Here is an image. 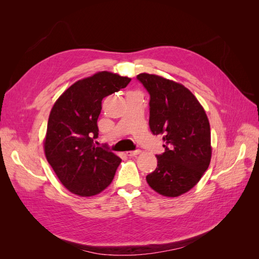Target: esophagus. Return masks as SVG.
I'll return each instance as SVG.
<instances>
[{
	"label": "esophagus",
	"instance_id": "obj_1",
	"mask_svg": "<svg viewBox=\"0 0 259 259\" xmlns=\"http://www.w3.org/2000/svg\"><path fill=\"white\" fill-rule=\"evenodd\" d=\"M140 152H142V151H140L139 149H136V150H133V151H127V152H126V154H127L128 156H135V155L139 154Z\"/></svg>",
	"mask_w": 259,
	"mask_h": 259
}]
</instances>
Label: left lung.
Here are the masks:
<instances>
[{
	"label": "left lung",
	"mask_w": 259,
	"mask_h": 259,
	"mask_svg": "<svg viewBox=\"0 0 259 259\" xmlns=\"http://www.w3.org/2000/svg\"><path fill=\"white\" fill-rule=\"evenodd\" d=\"M137 80L150 95V130L162 137L165 148L156 155L158 166L147 175V183L162 195L178 197L197 185L208 168V119L198 99L184 85L148 73L138 74Z\"/></svg>",
	"instance_id": "obj_1"
}]
</instances>
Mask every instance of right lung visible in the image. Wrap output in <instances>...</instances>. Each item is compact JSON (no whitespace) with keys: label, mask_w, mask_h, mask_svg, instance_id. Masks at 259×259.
I'll use <instances>...</instances> for the list:
<instances>
[{"label":"right lung","mask_w":259,"mask_h":259,"mask_svg":"<svg viewBox=\"0 0 259 259\" xmlns=\"http://www.w3.org/2000/svg\"><path fill=\"white\" fill-rule=\"evenodd\" d=\"M130 82L127 76L98 72L70 86L52 108L45 155L70 192L91 197L111 184L121 159L94 143L99 132L97 120L103 99Z\"/></svg>","instance_id":"add662e5"}]
</instances>
